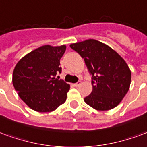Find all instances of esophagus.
<instances>
[{
  "label": "esophagus",
  "mask_w": 147,
  "mask_h": 147,
  "mask_svg": "<svg viewBox=\"0 0 147 147\" xmlns=\"http://www.w3.org/2000/svg\"><path fill=\"white\" fill-rule=\"evenodd\" d=\"M80 84H81V82H80V81H78V82H76V83H74L73 86H79Z\"/></svg>",
  "instance_id": "esophagus-1"
}]
</instances>
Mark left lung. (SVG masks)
I'll return each instance as SVG.
<instances>
[{
  "label": "left lung",
  "instance_id": "obj_1",
  "mask_svg": "<svg viewBox=\"0 0 147 147\" xmlns=\"http://www.w3.org/2000/svg\"><path fill=\"white\" fill-rule=\"evenodd\" d=\"M70 47L84 59L92 76L93 91L85 97V102L98 111L118 106L131 83V71L123 58L110 47L95 40L72 43Z\"/></svg>",
  "mask_w": 147,
  "mask_h": 147
}]
</instances>
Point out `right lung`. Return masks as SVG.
Instances as JSON below:
<instances>
[{
    "instance_id": "obj_1",
    "label": "right lung",
    "mask_w": 147,
    "mask_h": 147,
    "mask_svg": "<svg viewBox=\"0 0 147 147\" xmlns=\"http://www.w3.org/2000/svg\"><path fill=\"white\" fill-rule=\"evenodd\" d=\"M66 47H40L26 54L16 65L12 82L20 98L30 108L49 112L64 104L69 85L56 75L61 73L60 60Z\"/></svg>"
}]
</instances>
